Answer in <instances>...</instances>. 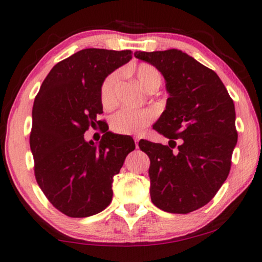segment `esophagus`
<instances>
[{"label":"esophagus","mask_w":262,"mask_h":262,"mask_svg":"<svg viewBox=\"0 0 262 262\" xmlns=\"http://www.w3.org/2000/svg\"><path fill=\"white\" fill-rule=\"evenodd\" d=\"M134 141H135V144H136V146H138V142H139V137H134Z\"/></svg>","instance_id":"obj_1"}]
</instances>
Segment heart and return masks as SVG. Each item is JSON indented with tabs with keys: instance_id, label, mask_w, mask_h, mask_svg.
I'll return each mask as SVG.
<instances>
[{
	"instance_id": "b5f03b06",
	"label": "heart",
	"mask_w": 262,
	"mask_h": 262,
	"mask_svg": "<svg viewBox=\"0 0 262 262\" xmlns=\"http://www.w3.org/2000/svg\"><path fill=\"white\" fill-rule=\"evenodd\" d=\"M137 80L148 91L157 89L162 82L161 73L155 67L148 63H141L135 69ZM119 74L112 73L103 80L101 84V103L105 108H113L117 103L116 89ZM155 119V113L150 110H131L123 108L118 111L111 118V130L120 135H137L142 132L146 126H149Z\"/></svg>"
}]
</instances>
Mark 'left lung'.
Returning <instances> with one entry per match:
<instances>
[{
	"label": "left lung",
	"instance_id": "left-lung-1",
	"mask_svg": "<svg viewBox=\"0 0 262 262\" xmlns=\"http://www.w3.org/2000/svg\"><path fill=\"white\" fill-rule=\"evenodd\" d=\"M135 56L161 71L169 93L154 125L169 145L138 143L150 159L151 202L166 212L189 213L216 195L230 171L237 143L234 101L213 70L180 50Z\"/></svg>",
	"mask_w": 262,
	"mask_h": 262
}]
</instances>
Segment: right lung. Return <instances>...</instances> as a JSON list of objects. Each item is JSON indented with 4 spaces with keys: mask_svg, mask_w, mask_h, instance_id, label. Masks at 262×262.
Listing matches in <instances>:
<instances>
[{
    "mask_svg": "<svg viewBox=\"0 0 262 262\" xmlns=\"http://www.w3.org/2000/svg\"><path fill=\"white\" fill-rule=\"evenodd\" d=\"M132 51L84 49L52 68L35 96L30 145L39 187L57 210L74 218L105 210L113 196V177L135 149L128 136L102 127L99 146L84 132L101 127L103 80L127 63Z\"/></svg>",
    "mask_w": 262,
    "mask_h": 262,
    "instance_id": "add662e5",
    "label": "right lung"
}]
</instances>
